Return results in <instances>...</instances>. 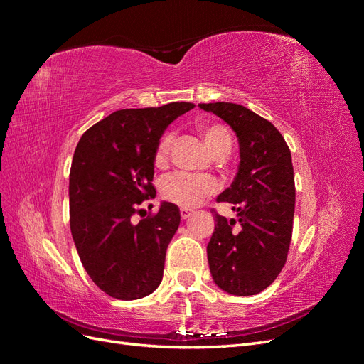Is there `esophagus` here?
<instances>
[{
  "label": "esophagus",
  "mask_w": 364,
  "mask_h": 364,
  "mask_svg": "<svg viewBox=\"0 0 364 364\" xmlns=\"http://www.w3.org/2000/svg\"><path fill=\"white\" fill-rule=\"evenodd\" d=\"M191 215V209H188V208H182L181 209V217L185 220V218H188Z\"/></svg>",
  "instance_id": "obj_1"
}]
</instances>
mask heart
I'll return each mask as SVG.
<instances>
[{
  "label": "heart",
  "instance_id": "heart-1",
  "mask_svg": "<svg viewBox=\"0 0 364 364\" xmlns=\"http://www.w3.org/2000/svg\"><path fill=\"white\" fill-rule=\"evenodd\" d=\"M199 134L202 135L206 147L215 158H225L232 149V135L225 124L202 123L199 124ZM173 144V135L164 134L156 142L153 153V164L158 168H164L168 164L170 150ZM218 190L217 182L209 176H199L178 171L167 176L161 183V196L164 200L182 208H194L205 202L208 197Z\"/></svg>",
  "mask_w": 364,
  "mask_h": 364
}]
</instances>
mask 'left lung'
Instances as JSON below:
<instances>
[{
	"label": "left lung",
	"instance_id": "obj_1",
	"mask_svg": "<svg viewBox=\"0 0 364 364\" xmlns=\"http://www.w3.org/2000/svg\"><path fill=\"white\" fill-rule=\"evenodd\" d=\"M225 119L240 142L237 178L217 202L232 203L235 220L215 211V228L206 252L220 289L237 296L258 294L277 279L290 249L294 215L291 153L270 121L235 103H200Z\"/></svg>",
	"mask_w": 364,
	"mask_h": 364
}]
</instances>
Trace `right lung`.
<instances>
[{
  "label": "right lung",
  "instance_id": "add662e5",
  "mask_svg": "<svg viewBox=\"0 0 364 364\" xmlns=\"http://www.w3.org/2000/svg\"><path fill=\"white\" fill-rule=\"evenodd\" d=\"M121 109L87 129L70 171V226L77 253L98 289L121 301L141 299L162 281L165 252L181 211L164 202L138 223V206L156 196L153 153L167 126L193 109Z\"/></svg>",
  "mask_w": 364,
  "mask_h": 364
}]
</instances>
